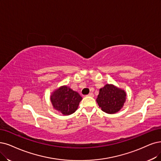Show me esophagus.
<instances>
[{
    "label": "esophagus",
    "instance_id": "obj_1",
    "mask_svg": "<svg viewBox=\"0 0 161 161\" xmlns=\"http://www.w3.org/2000/svg\"><path fill=\"white\" fill-rule=\"evenodd\" d=\"M87 96H89V97H93L94 96V95H93V93H89L88 95H87Z\"/></svg>",
    "mask_w": 161,
    "mask_h": 161
}]
</instances>
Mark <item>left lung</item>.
<instances>
[{
    "label": "left lung",
    "mask_w": 161,
    "mask_h": 161,
    "mask_svg": "<svg viewBox=\"0 0 161 161\" xmlns=\"http://www.w3.org/2000/svg\"><path fill=\"white\" fill-rule=\"evenodd\" d=\"M126 92L114 84H106L101 88L96 102L103 111L114 114L119 111L126 101Z\"/></svg>",
    "instance_id": "1"
}]
</instances>
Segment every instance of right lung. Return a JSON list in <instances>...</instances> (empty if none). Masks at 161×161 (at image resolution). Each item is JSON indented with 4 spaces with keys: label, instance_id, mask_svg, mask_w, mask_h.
I'll return each instance as SVG.
<instances>
[{
    "label": "right lung",
    "instance_id": "right-lung-1",
    "mask_svg": "<svg viewBox=\"0 0 161 161\" xmlns=\"http://www.w3.org/2000/svg\"><path fill=\"white\" fill-rule=\"evenodd\" d=\"M82 99L80 95L67 86H62L57 88L50 96V102L53 109L64 115H69L78 108Z\"/></svg>",
    "mask_w": 161,
    "mask_h": 161
}]
</instances>
